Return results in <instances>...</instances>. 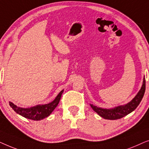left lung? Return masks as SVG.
<instances>
[{"mask_svg": "<svg viewBox=\"0 0 149 149\" xmlns=\"http://www.w3.org/2000/svg\"><path fill=\"white\" fill-rule=\"evenodd\" d=\"M146 88V81L145 78H144L143 84L142 86L138 93V94L136 95L135 97L130 101L127 104L119 106V107H115L112 109H104L95 107L92 104H91V107L92 108L93 111L98 114V115L104 119H110V120H115L119 119L121 118L125 117L128 114L132 113L135 110L139 104L141 102L142 97L144 96V92H145Z\"/></svg>", "mask_w": 149, "mask_h": 149, "instance_id": "obj_1", "label": "left lung"}]
</instances>
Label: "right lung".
<instances>
[{
  "label": "right lung",
  "instance_id": "1",
  "mask_svg": "<svg viewBox=\"0 0 149 149\" xmlns=\"http://www.w3.org/2000/svg\"><path fill=\"white\" fill-rule=\"evenodd\" d=\"M62 93L63 90L60 91L54 101L47 104L37 105L35 107L28 108V109L18 107L11 102H9V105L14 110V111L19 115L23 116L24 117L34 120V121H39L44 118L47 117L54 111L60 100Z\"/></svg>",
  "mask_w": 149,
  "mask_h": 149
}]
</instances>
